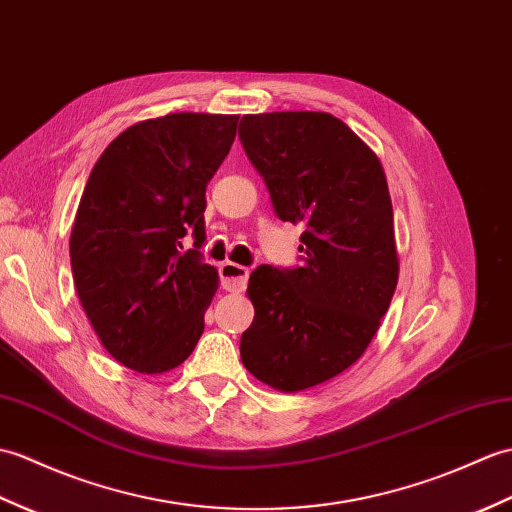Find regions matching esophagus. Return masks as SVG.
<instances>
[{
  "mask_svg": "<svg viewBox=\"0 0 512 512\" xmlns=\"http://www.w3.org/2000/svg\"><path fill=\"white\" fill-rule=\"evenodd\" d=\"M248 281V268L233 264V261H224L220 266V285L227 292H242Z\"/></svg>",
  "mask_w": 512,
  "mask_h": 512,
  "instance_id": "1",
  "label": "esophagus"
}]
</instances>
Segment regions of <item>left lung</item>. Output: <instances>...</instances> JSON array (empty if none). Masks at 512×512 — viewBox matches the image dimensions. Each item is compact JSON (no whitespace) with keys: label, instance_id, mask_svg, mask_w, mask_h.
<instances>
[{"label":"left lung","instance_id":"left-lung-1","mask_svg":"<svg viewBox=\"0 0 512 512\" xmlns=\"http://www.w3.org/2000/svg\"><path fill=\"white\" fill-rule=\"evenodd\" d=\"M240 141L277 218L303 224L301 266H257L244 366L283 392L340 375L366 351L397 288L392 202L382 163L329 113L244 115Z\"/></svg>","mask_w":512,"mask_h":512}]
</instances>
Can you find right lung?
I'll return each mask as SVG.
<instances>
[{"label": "right lung", "instance_id": "1", "mask_svg": "<svg viewBox=\"0 0 512 512\" xmlns=\"http://www.w3.org/2000/svg\"><path fill=\"white\" fill-rule=\"evenodd\" d=\"M237 115L170 113L113 139L95 161L69 237L71 275L91 327L117 362L172 371L194 351L218 270L202 261L207 183ZM192 234L195 248L182 251Z\"/></svg>", "mask_w": 512, "mask_h": 512}]
</instances>
